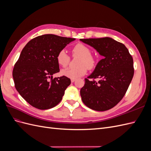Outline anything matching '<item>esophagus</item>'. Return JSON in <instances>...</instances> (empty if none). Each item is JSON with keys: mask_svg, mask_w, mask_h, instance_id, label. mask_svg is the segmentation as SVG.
<instances>
[{"mask_svg": "<svg viewBox=\"0 0 151 151\" xmlns=\"http://www.w3.org/2000/svg\"><path fill=\"white\" fill-rule=\"evenodd\" d=\"M76 79H71V82L72 83H74V82H75L76 81Z\"/></svg>", "mask_w": 151, "mask_h": 151, "instance_id": "1", "label": "esophagus"}]
</instances>
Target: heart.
<instances>
[{
	"label": "heart",
	"instance_id": "obj_1",
	"mask_svg": "<svg viewBox=\"0 0 151 151\" xmlns=\"http://www.w3.org/2000/svg\"><path fill=\"white\" fill-rule=\"evenodd\" d=\"M91 49L83 43H79L74 45L72 49L73 57H79L76 62L77 67L67 68L61 71V74L71 79H76L83 76L87 72V68L93 69L97 64L96 58L91 54ZM57 62L59 65L66 67L70 60L69 55L65 50H61L57 55Z\"/></svg>",
	"mask_w": 151,
	"mask_h": 151
}]
</instances>
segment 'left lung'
I'll return each mask as SVG.
<instances>
[{
  "label": "left lung",
  "instance_id": "obj_1",
  "mask_svg": "<svg viewBox=\"0 0 151 151\" xmlns=\"http://www.w3.org/2000/svg\"><path fill=\"white\" fill-rule=\"evenodd\" d=\"M80 40L104 57L85 79L81 89L82 100L94 110H108L121 101L129 88L134 74L133 58L124 45L111 38Z\"/></svg>",
  "mask_w": 151,
  "mask_h": 151
}]
</instances>
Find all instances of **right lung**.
Listing matches in <instances>:
<instances>
[{
	"label": "right lung",
	"mask_w": 151,
	"mask_h": 151,
	"mask_svg": "<svg viewBox=\"0 0 151 151\" xmlns=\"http://www.w3.org/2000/svg\"><path fill=\"white\" fill-rule=\"evenodd\" d=\"M75 38L48 34L30 40L22 49L12 71L16 90L32 106L39 109L53 108L61 101L70 79L60 71L57 55Z\"/></svg>",
	"instance_id": "obj_1"
}]
</instances>
